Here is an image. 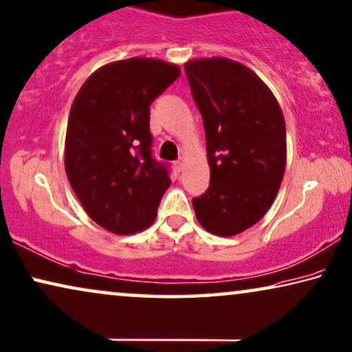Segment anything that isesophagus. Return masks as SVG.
<instances>
[{
	"mask_svg": "<svg viewBox=\"0 0 352 352\" xmlns=\"http://www.w3.org/2000/svg\"><path fill=\"white\" fill-rule=\"evenodd\" d=\"M175 165H176V168H177V170H179V171H181V170H182V165H184V162H182V160H177Z\"/></svg>",
	"mask_w": 352,
	"mask_h": 352,
	"instance_id": "esophagus-1",
	"label": "esophagus"
}]
</instances>
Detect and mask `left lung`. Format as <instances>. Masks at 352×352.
<instances>
[{
    "mask_svg": "<svg viewBox=\"0 0 352 352\" xmlns=\"http://www.w3.org/2000/svg\"><path fill=\"white\" fill-rule=\"evenodd\" d=\"M206 135L211 179L192 200L198 222L217 236L252 227L273 205L286 170V122L258 76L217 57L184 65Z\"/></svg>",
    "mask_w": 352,
    "mask_h": 352,
    "instance_id": "8db88e82",
    "label": "left lung"
}]
</instances>
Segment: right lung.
<instances>
[{"mask_svg": "<svg viewBox=\"0 0 352 352\" xmlns=\"http://www.w3.org/2000/svg\"><path fill=\"white\" fill-rule=\"evenodd\" d=\"M179 74L164 60H120L96 69L71 106L66 175L91 221L116 235L149 227L171 184L152 157L149 108Z\"/></svg>", "mask_w": 352, "mask_h": 352, "instance_id": "right-lung-1", "label": "right lung"}]
</instances>
